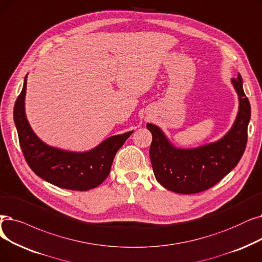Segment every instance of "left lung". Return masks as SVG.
<instances>
[{"label":"left lung","instance_id":"obj_1","mask_svg":"<svg viewBox=\"0 0 262 262\" xmlns=\"http://www.w3.org/2000/svg\"><path fill=\"white\" fill-rule=\"evenodd\" d=\"M231 82L238 96V111L232 127L217 141L194 149H180L158 126L146 124L153 137L150 146L153 171L165 188L179 194H196L219 183L240 162L247 142L251 105L241 75L232 78Z\"/></svg>","mask_w":262,"mask_h":262}]
</instances>
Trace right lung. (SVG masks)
I'll return each mask as SVG.
<instances>
[{"mask_svg": "<svg viewBox=\"0 0 262 262\" xmlns=\"http://www.w3.org/2000/svg\"><path fill=\"white\" fill-rule=\"evenodd\" d=\"M27 77L14 107V121L28 165L39 178L61 188L97 187L108 177L113 158L133 132L112 136L88 152L65 151L46 144L33 132L26 116Z\"/></svg>", "mask_w": 262, "mask_h": 262, "instance_id": "right-lung-1", "label": "right lung"}]
</instances>
